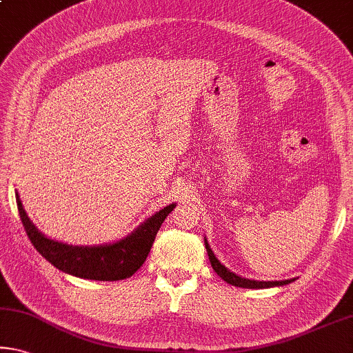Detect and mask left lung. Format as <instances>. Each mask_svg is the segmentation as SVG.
Masks as SVG:
<instances>
[{
	"instance_id": "8db88e82",
	"label": "left lung",
	"mask_w": 353,
	"mask_h": 353,
	"mask_svg": "<svg viewBox=\"0 0 353 353\" xmlns=\"http://www.w3.org/2000/svg\"><path fill=\"white\" fill-rule=\"evenodd\" d=\"M205 250H207V254H209V259H210V264L212 268L216 272V275L220 276L221 279H225L226 283L232 284V286H237V288H248V289H264V288H275V286H284V284H289L292 283L294 279H284V281H254V279H247V278H242L236 275V273H232L231 270H228V268L221 264L220 261L216 259L215 254L212 253V250L209 247V243H207L205 240Z\"/></svg>"
}]
</instances>
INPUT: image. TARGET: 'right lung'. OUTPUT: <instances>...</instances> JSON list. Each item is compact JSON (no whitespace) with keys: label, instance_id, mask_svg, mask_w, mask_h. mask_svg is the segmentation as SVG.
<instances>
[{"label":"right lung","instance_id":"right-lung-1","mask_svg":"<svg viewBox=\"0 0 353 353\" xmlns=\"http://www.w3.org/2000/svg\"><path fill=\"white\" fill-rule=\"evenodd\" d=\"M17 207H19L20 220L23 223L28 239L50 264L78 278L119 281V279L130 278L144 264L161 223L176 204L163 207L121 242L100 245V247H72V245L47 239L26 216L19 196H17Z\"/></svg>","mask_w":353,"mask_h":353}]
</instances>
